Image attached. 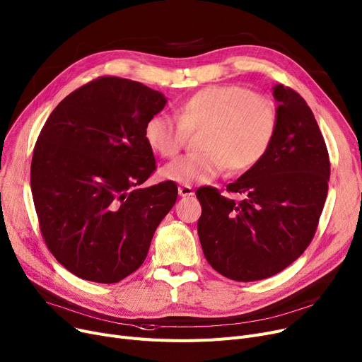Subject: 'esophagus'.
I'll use <instances>...</instances> for the list:
<instances>
[{
	"label": "esophagus",
	"mask_w": 362,
	"mask_h": 362,
	"mask_svg": "<svg viewBox=\"0 0 362 362\" xmlns=\"http://www.w3.org/2000/svg\"><path fill=\"white\" fill-rule=\"evenodd\" d=\"M178 193L182 197H190V196L194 194V190H193L192 185H180L178 187Z\"/></svg>",
	"instance_id": "34e87169"
}]
</instances>
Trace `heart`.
<instances>
[{"label": "heart", "mask_w": 362, "mask_h": 362, "mask_svg": "<svg viewBox=\"0 0 362 362\" xmlns=\"http://www.w3.org/2000/svg\"><path fill=\"white\" fill-rule=\"evenodd\" d=\"M177 119L151 116L144 127L147 146L162 158H174L188 134L203 131L202 153L184 154L162 168V177L184 185L209 182L230 169L240 174L259 163L279 127L275 101L242 85H211L188 97Z\"/></svg>", "instance_id": "obj_1"}]
</instances>
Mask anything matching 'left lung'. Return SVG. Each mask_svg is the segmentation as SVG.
<instances>
[{"instance_id":"left-lung-1","label":"left lung","mask_w":362,"mask_h":362,"mask_svg":"<svg viewBox=\"0 0 362 362\" xmlns=\"http://www.w3.org/2000/svg\"><path fill=\"white\" fill-rule=\"evenodd\" d=\"M279 127L264 159L227 185L202 187L197 233L206 261L223 277L256 281L279 274L313 242L330 180V159L313 110L279 83Z\"/></svg>"}]
</instances>
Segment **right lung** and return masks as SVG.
I'll use <instances>...</instances> for the list:
<instances>
[{
    "mask_svg": "<svg viewBox=\"0 0 362 362\" xmlns=\"http://www.w3.org/2000/svg\"><path fill=\"white\" fill-rule=\"evenodd\" d=\"M166 105L141 82L101 76L63 98L33 148L30 188L41 234L76 277L112 284L139 269L160 221L177 202L156 169L147 120Z\"/></svg>",
    "mask_w": 362,
    "mask_h": 362,
    "instance_id": "1",
    "label": "right lung"
}]
</instances>
